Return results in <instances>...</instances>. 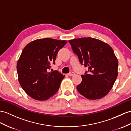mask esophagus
Listing matches in <instances>:
<instances>
[{
    "mask_svg": "<svg viewBox=\"0 0 131 131\" xmlns=\"http://www.w3.org/2000/svg\"><path fill=\"white\" fill-rule=\"evenodd\" d=\"M68 75L69 76H73V75H75V73L73 72H71L68 73Z\"/></svg>",
    "mask_w": 131,
    "mask_h": 131,
    "instance_id": "obj_1",
    "label": "esophagus"
}]
</instances>
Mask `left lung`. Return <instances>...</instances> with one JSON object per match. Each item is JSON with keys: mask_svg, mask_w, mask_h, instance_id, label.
<instances>
[{"mask_svg": "<svg viewBox=\"0 0 131 131\" xmlns=\"http://www.w3.org/2000/svg\"><path fill=\"white\" fill-rule=\"evenodd\" d=\"M81 64L88 67L77 86L78 92L89 100H98L109 93L118 75V61L112 47L95 38L88 37L69 41Z\"/></svg>", "mask_w": 131, "mask_h": 131, "instance_id": "1", "label": "left lung"}]
</instances>
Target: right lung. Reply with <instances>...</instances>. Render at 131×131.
<instances>
[{
  "label": "right lung",
  "instance_id": "1",
  "mask_svg": "<svg viewBox=\"0 0 131 131\" xmlns=\"http://www.w3.org/2000/svg\"><path fill=\"white\" fill-rule=\"evenodd\" d=\"M67 43L43 38L28 44L17 62L19 82L30 97L45 101L58 91L63 75L58 71L49 72L50 64H55L58 51Z\"/></svg>",
  "mask_w": 131,
  "mask_h": 131
}]
</instances>
